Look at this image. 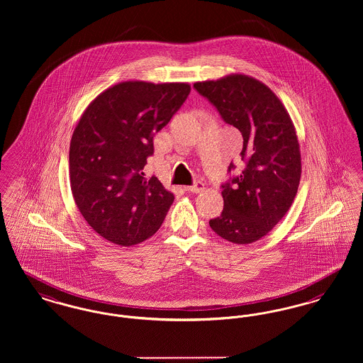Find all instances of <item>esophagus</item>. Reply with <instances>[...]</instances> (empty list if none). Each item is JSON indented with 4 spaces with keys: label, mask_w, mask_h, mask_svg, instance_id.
<instances>
[{
    "label": "esophagus",
    "mask_w": 363,
    "mask_h": 363,
    "mask_svg": "<svg viewBox=\"0 0 363 363\" xmlns=\"http://www.w3.org/2000/svg\"><path fill=\"white\" fill-rule=\"evenodd\" d=\"M203 189H205V186H203V183H202V182H196L194 186L186 187V190L190 191V192H195V194H198V192L203 191Z\"/></svg>",
    "instance_id": "34e87169"
}]
</instances>
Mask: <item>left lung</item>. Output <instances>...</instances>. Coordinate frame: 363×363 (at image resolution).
Wrapping results in <instances>:
<instances>
[{
	"instance_id": "left-lung-1",
	"label": "left lung",
	"mask_w": 363,
	"mask_h": 363,
	"mask_svg": "<svg viewBox=\"0 0 363 363\" xmlns=\"http://www.w3.org/2000/svg\"><path fill=\"white\" fill-rule=\"evenodd\" d=\"M194 87L243 136L246 168L223 186L224 209L210 228L232 243H254L277 225L296 196L302 161L295 125L279 96L255 77L230 74Z\"/></svg>"
}]
</instances>
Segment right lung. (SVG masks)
<instances>
[{"label": "right lung", "mask_w": 363, "mask_h": 363, "mask_svg": "<svg viewBox=\"0 0 363 363\" xmlns=\"http://www.w3.org/2000/svg\"><path fill=\"white\" fill-rule=\"evenodd\" d=\"M191 91L189 83L127 80L96 96L69 145V180L77 209L104 239L134 246L160 229L172 192L143 168L164 128Z\"/></svg>", "instance_id": "1"}]
</instances>
